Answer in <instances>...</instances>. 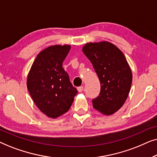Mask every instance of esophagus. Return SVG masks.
<instances>
[{
	"mask_svg": "<svg viewBox=\"0 0 157 157\" xmlns=\"http://www.w3.org/2000/svg\"><path fill=\"white\" fill-rule=\"evenodd\" d=\"M77 89H78V92H82L83 90V86H79V87L77 88Z\"/></svg>",
	"mask_w": 157,
	"mask_h": 157,
	"instance_id": "esophagus-1",
	"label": "esophagus"
}]
</instances>
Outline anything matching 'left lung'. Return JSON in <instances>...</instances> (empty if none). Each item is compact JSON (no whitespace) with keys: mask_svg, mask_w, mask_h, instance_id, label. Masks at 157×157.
<instances>
[{"mask_svg":"<svg viewBox=\"0 0 157 157\" xmlns=\"http://www.w3.org/2000/svg\"><path fill=\"white\" fill-rule=\"evenodd\" d=\"M83 52L91 62L101 83L99 95L92 100L93 107L104 115L119 110L127 98L132 74L124 53L107 41L89 43Z\"/></svg>","mask_w":157,"mask_h":157,"instance_id":"obj_1","label":"left lung"}]
</instances>
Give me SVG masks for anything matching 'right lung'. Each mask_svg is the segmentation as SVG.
<instances>
[{
    "instance_id": "obj_1",
    "label": "right lung",
    "mask_w": 157,
    "mask_h": 157,
    "mask_svg": "<svg viewBox=\"0 0 157 157\" xmlns=\"http://www.w3.org/2000/svg\"><path fill=\"white\" fill-rule=\"evenodd\" d=\"M69 45L49 46L38 53L27 78V88L40 111L56 119L69 110L78 91L62 67Z\"/></svg>"
}]
</instances>
